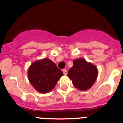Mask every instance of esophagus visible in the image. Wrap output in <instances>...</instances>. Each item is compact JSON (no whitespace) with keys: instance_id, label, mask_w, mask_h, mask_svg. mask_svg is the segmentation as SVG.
<instances>
[{"instance_id":"esophagus-1","label":"esophagus","mask_w":123,"mask_h":123,"mask_svg":"<svg viewBox=\"0 0 123 123\" xmlns=\"http://www.w3.org/2000/svg\"><path fill=\"white\" fill-rule=\"evenodd\" d=\"M63 73L64 75H67V70L66 69H63Z\"/></svg>"}]
</instances>
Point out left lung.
<instances>
[{
    "instance_id": "1",
    "label": "left lung",
    "mask_w": 123,
    "mask_h": 123,
    "mask_svg": "<svg viewBox=\"0 0 123 123\" xmlns=\"http://www.w3.org/2000/svg\"><path fill=\"white\" fill-rule=\"evenodd\" d=\"M97 68L95 65L82 58L73 61V66L68 73L75 87L86 91L93 86L97 76Z\"/></svg>"
}]
</instances>
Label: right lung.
Wrapping results in <instances>:
<instances>
[{
	"instance_id": "obj_1",
	"label": "right lung",
	"mask_w": 123,
	"mask_h": 123,
	"mask_svg": "<svg viewBox=\"0 0 123 123\" xmlns=\"http://www.w3.org/2000/svg\"><path fill=\"white\" fill-rule=\"evenodd\" d=\"M63 75L62 71L49 58L36 61L28 69L29 82L41 93L52 91Z\"/></svg>"
}]
</instances>
